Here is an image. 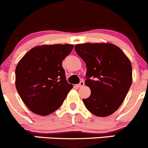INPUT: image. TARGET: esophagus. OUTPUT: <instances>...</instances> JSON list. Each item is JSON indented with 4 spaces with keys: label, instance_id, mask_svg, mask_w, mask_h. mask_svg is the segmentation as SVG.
<instances>
[{
    "label": "esophagus",
    "instance_id": "34e87169",
    "mask_svg": "<svg viewBox=\"0 0 148 148\" xmlns=\"http://www.w3.org/2000/svg\"><path fill=\"white\" fill-rule=\"evenodd\" d=\"M84 85V82L81 81L79 82V84H77V86H78L79 88V87H82Z\"/></svg>",
    "mask_w": 148,
    "mask_h": 148
}]
</instances>
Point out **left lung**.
<instances>
[{
    "mask_svg": "<svg viewBox=\"0 0 148 148\" xmlns=\"http://www.w3.org/2000/svg\"><path fill=\"white\" fill-rule=\"evenodd\" d=\"M74 48L87 69L85 84L90 88L91 95L83 99L85 107L98 117L113 114L132 84L130 61L118 46L112 44H82Z\"/></svg>",
    "mask_w": 148,
    "mask_h": 148,
    "instance_id": "left-lung-1",
    "label": "left lung"
}]
</instances>
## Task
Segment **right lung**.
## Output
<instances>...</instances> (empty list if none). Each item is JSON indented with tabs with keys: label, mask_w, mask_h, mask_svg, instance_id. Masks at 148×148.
Listing matches in <instances>:
<instances>
[{
	"label": "right lung",
	"mask_w": 148,
	"mask_h": 148,
	"mask_svg": "<svg viewBox=\"0 0 148 148\" xmlns=\"http://www.w3.org/2000/svg\"><path fill=\"white\" fill-rule=\"evenodd\" d=\"M72 44L36 46L27 52L16 68V87L26 107L46 116L60 107L73 86L67 82L62 61Z\"/></svg>",
	"instance_id": "add662e5"
}]
</instances>
